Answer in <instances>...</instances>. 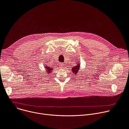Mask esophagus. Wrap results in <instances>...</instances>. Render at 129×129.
<instances>
[{
    "label": "esophagus",
    "mask_w": 129,
    "mask_h": 129,
    "mask_svg": "<svg viewBox=\"0 0 129 129\" xmlns=\"http://www.w3.org/2000/svg\"><path fill=\"white\" fill-rule=\"evenodd\" d=\"M64 65H65V64H61V65L62 66H63Z\"/></svg>",
    "instance_id": "1"
}]
</instances>
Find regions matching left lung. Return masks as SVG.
<instances>
[{
    "label": "left lung",
    "instance_id": "8db88e82",
    "mask_svg": "<svg viewBox=\"0 0 129 129\" xmlns=\"http://www.w3.org/2000/svg\"><path fill=\"white\" fill-rule=\"evenodd\" d=\"M80 64H78L76 66H74L73 68H72V72H73V73L75 74V75H76L78 72H79V69H80Z\"/></svg>",
    "mask_w": 129,
    "mask_h": 129
}]
</instances>
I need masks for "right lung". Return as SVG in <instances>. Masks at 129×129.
Segmentation results:
<instances>
[{
  "mask_svg": "<svg viewBox=\"0 0 129 129\" xmlns=\"http://www.w3.org/2000/svg\"><path fill=\"white\" fill-rule=\"evenodd\" d=\"M45 69H46V72L48 73V74H50L51 73L52 71V69L51 68H50V67H48V66H45Z\"/></svg>",
  "mask_w": 129,
  "mask_h": 129,
  "instance_id": "1",
  "label": "right lung"
}]
</instances>
